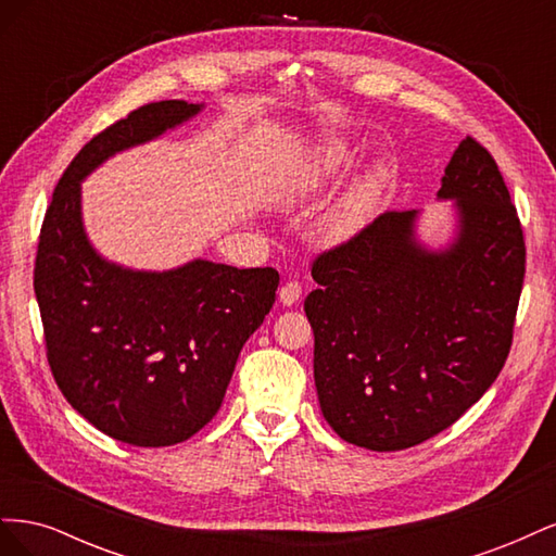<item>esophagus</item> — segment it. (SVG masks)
Masks as SVG:
<instances>
[{
  "label": "esophagus",
  "instance_id": "34e87169",
  "mask_svg": "<svg viewBox=\"0 0 556 556\" xmlns=\"http://www.w3.org/2000/svg\"><path fill=\"white\" fill-rule=\"evenodd\" d=\"M299 296H301V282L299 280L285 282L282 288H280V292H278V299H280L282 306H294L296 301H299Z\"/></svg>",
  "mask_w": 556,
  "mask_h": 556
}]
</instances>
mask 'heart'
I'll list each match as a JSON object with an SVG mask.
<instances>
[{
    "label": "heart",
    "mask_w": 556,
    "mask_h": 556,
    "mask_svg": "<svg viewBox=\"0 0 556 556\" xmlns=\"http://www.w3.org/2000/svg\"><path fill=\"white\" fill-rule=\"evenodd\" d=\"M352 162L350 148L341 141H327L317 150L315 162L311 166V174L306 178V190H323L327 182L339 178ZM384 169L382 166H374L371 172H366L352 188L345 192V197L336 204V208L329 213L325 223V233L331 241L350 239L352 233H357L378 208V201L384 190Z\"/></svg>",
    "instance_id": "1"
}]
</instances>
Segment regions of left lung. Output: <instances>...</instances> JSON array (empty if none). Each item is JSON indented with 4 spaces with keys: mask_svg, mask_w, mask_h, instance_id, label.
Returning a JSON list of instances; mask_svg holds the SVG:
<instances>
[{
    "mask_svg": "<svg viewBox=\"0 0 556 556\" xmlns=\"http://www.w3.org/2000/svg\"><path fill=\"white\" fill-rule=\"evenodd\" d=\"M454 233L417 239L419 211L382 213L313 262V374L343 441L394 452L441 433L490 390L513 343L525 237L494 157L470 137L441 178Z\"/></svg>",
    "mask_w": 556,
    "mask_h": 556,
    "instance_id": "8db88e82",
    "label": "left lung"
}]
</instances>
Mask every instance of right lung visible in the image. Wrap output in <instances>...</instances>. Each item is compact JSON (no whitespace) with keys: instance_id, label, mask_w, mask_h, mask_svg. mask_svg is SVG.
I'll return each mask as SVG.
<instances>
[{"instance_id":"add662e5","label":"right lung","mask_w":556,"mask_h":556,"mask_svg":"<svg viewBox=\"0 0 556 556\" xmlns=\"http://www.w3.org/2000/svg\"><path fill=\"white\" fill-rule=\"evenodd\" d=\"M201 109L155 102L97 134L60 178L39 237L35 292L50 371L78 415L137 447L182 443L211 422L280 282L271 266L208 260L139 271L109 262L88 239L80 182Z\"/></svg>"}]
</instances>
